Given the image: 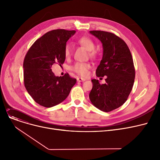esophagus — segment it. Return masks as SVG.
I'll use <instances>...</instances> for the list:
<instances>
[{
    "label": "esophagus",
    "instance_id": "1",
    "mask_svg": "<svg viewBox=\"0 0 160 160\" xmlns=\"http://www.w3.org/2000/svg\"><path fill=\"white\" fill-rule=\"evenodd\" d=\"M77 81H78V82H83V81H85V80H86V79H84V78H80V77H77Z\"/></svg>",
    "mask_w": 160,
    "mask_h": 160
}]
</instances>
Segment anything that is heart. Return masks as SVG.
Wrapping results in <instances>:
<instances>
[{"label":"heart","mask_w":160,"mask_h":160,"mask_svg":"<svg viewBox=\"0 0 160 160\" xmlns=\"http://www.w3.org/2000/svg\"><path fill=\"white\" fill-rule=\"evenodd\" d=\"M77 43L88 50V54L91 58L96 59L98 57V52L95 49V44L93 39L87 36H83L78 39ZM64 55L67 59L70 58L72 55V47L69 43L66 44L65 46ZM89 69L90 65L89 63L81 62L76 63L71 67V69L72 71L83 77L88 75Z\"/></svg>","instance_id":"obj_1"}]
</instances>
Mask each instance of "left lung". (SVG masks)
Masks as SVG:
<instances>
[{"mask_svg":"<svg viewBox=\"0 0 160 160\" xmlns=\"http://www.w3.org/2000/svg\"><path fill=\"white\" fill-rule=\"evenodd\" d=\"M89 32L102 42L103 56L96 70L98 77L106 76V83L98 80L93 83L89 95L91 103L100 110L109 112L121 106L132 89L135 68L130 50L127 43L111 32L91 30Z\"/></svg>","mask_w":160,"mask_h":160,"instance_id":"8db88e82","label":"left lung"}]
</instances>
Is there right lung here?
<instances>
[{
    "mask_svg": "<svg viewBox=\"0 0 160 160\" xmlns=\"http://www.w3.org/2000/svg\"><path fill=\"white\" fill-rule=\"evenodd\" d=\"M75 30H53L38 39L28 49L23 62L24 84L33 100L50 108L61 103L68 97L77 79L68 73L56 77L51 67L62 66L65 57L64 48Z\"/></svg>",
    "mask_w": 160,
    "mask_h": 160,
    "instance_id": "right-lung-1",
    "label": "right lung"
}]
</instances>
